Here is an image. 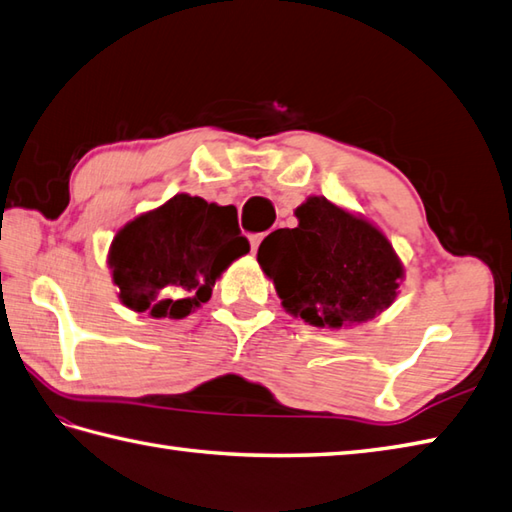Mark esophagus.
Returning <instances> with one entry per match:
<instances>
[{
	"instance_id": "34e87169",
	"label": "esophagus",
	"mask_w": 512,
	"mask_h": 512,
	"mask_svg": "<svg viewBox=\"0 0 512 512\" xmlns=\"http://www.w3.org/2000/svg\"><path fill=\"white\" fill-rule=\"evenodd\" d=\"M262 239H264V233H259V235H250V250H255L259 248V244H262Z\"/></svg>"
}]
</instances>
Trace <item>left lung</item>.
Returning a JSON list of instances; mask_svg holds the SVG:
<instances>
[{
	"label": "left lung",
	"instance_id": "left-lung-1",
	"mask_svg": "<svg viewBox=\"0 0 512 512\" xmlns=\"http://www.w3.org/2000/svg\"><path fill=\"white\" fill-rule=\"evenodd\" d=\"M295 215L297 228H277L257 250L286 312L339 330L374 319L394 303L405 270L372 222L323 195H310Z\"/></svg>",
	"mask_w": 512,
	"mask_h": 512
}]
</instances>
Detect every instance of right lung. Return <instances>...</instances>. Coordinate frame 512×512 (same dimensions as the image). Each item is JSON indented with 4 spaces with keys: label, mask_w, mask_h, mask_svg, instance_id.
Wrapping results in <instances>:
<instances>
[{
    "label": "right lung",
    "mask_w": 512,
    "mask_h": 512,
    "mask_svg": "<svg viewBox=\"0 0 512 512\" xmlns=\"http://www.w3.org/2000/svg\"><path fill=\"white\" fill-rule=\"evenodd\" d=\"M248 250L235 206L178 193L125 224L107 264L123 306L154 319H184L211 299L215 279Z\"/></svg>",
    "instance_id": "right-lung-1"
}]
</instances>
